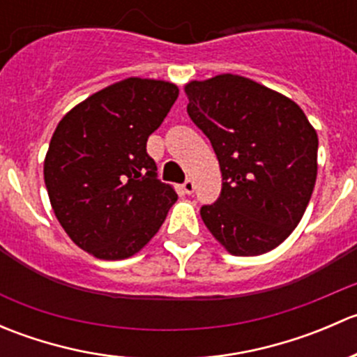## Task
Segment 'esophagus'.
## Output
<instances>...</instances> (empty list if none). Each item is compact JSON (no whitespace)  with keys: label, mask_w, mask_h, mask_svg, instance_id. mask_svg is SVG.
Returning a JSON list of instances; mask_svg holds the SVG:
<instances>
[{"label":"esophagus","mask_w":357,"mask_h":357,"mask_svg":"<svg viewBox=\"0 0 357 357\" xmlns=\"http://www.w3.org/2000/svg\"><path fill=\"white\" fill-rule=\"evenodd\" d=\"M183 190H185V193L192 195V193L195 192V183H193V179H186V181L183 183Z\"/></svg>","instance_id":"obj_1"}]
</instances>
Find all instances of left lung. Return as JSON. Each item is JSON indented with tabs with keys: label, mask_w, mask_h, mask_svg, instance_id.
<instances>
[{
	"label": "left lung",
	"mask_w": 357,
	"mask_h": 357,
	"mask_svg": "<svg viewBox=\"0 0 357 357\" xmlns=\"http://www.w3.org/2000/svg\"><path fill=\"white\" fill-rule=\"evenodd\" d=\"M188 115L211 139L221 197L200 208L231 255L273 250L297 228L318 174V135L289 96L236 74L185 84Z\"/></svg>",
	"instance_id": "1"
}]
</instances>
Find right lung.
Wrapping results in <instances>:
<instances>
[{
	"instance_id": "right-lung-1",
	"label": "right lung",
	"mask_w": 357,
	"mask_h": 357,
	"mask_svg": "<svg viewBox=\"0 0 357 357\" xmlns=\"http://www.w3.org/2000/svg\"><path fill=\"white\" fill-rule=\"evenodd\" d=\"M179 95L160 79L128 77L70 109L45 157V185L56 219L89 255L121 261L138 254L178 200L157 178L149 136Z\"/></svg>"
}]
</instances>
